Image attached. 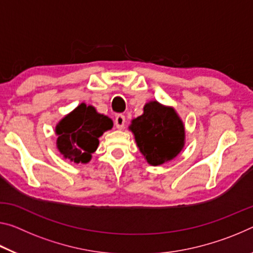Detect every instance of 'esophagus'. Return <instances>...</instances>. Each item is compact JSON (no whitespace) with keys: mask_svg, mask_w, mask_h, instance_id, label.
<instances>
[{"mask_svg":"<svg viewBox=\"0 0 253 253\" xmlns=\"http://www.w3.org/2000/svg\"><path fill=\"white\" fill-rule=\"evenodd\" d=\"M125 123H126V118L125 116L119 114L116 116V119H115V126L117 129H123L124 126H125Z\"/></svg>","mask_w":253,"mask_h":253,"instance_id":"34e87169","label":"esophagus"}]
</instances>
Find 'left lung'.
<instances>
[{
	"instance_id": "obj_1",
	"label": "left lung",
	"mask_w": 253,
	"mask_h": 253,
	"mask_svg": "<svg viewBox=\"0 0 253 253\" xmlns=\"http://www.w3.org/2000/svg\"><path fill=\"white\" fill-rule=\"evenodd\" d=\"M139 152L151 166H161L180 154L186 143V129L173 107L156 100L145 103L143 115L128 127Z\"/></svg>"
}]
</instances>
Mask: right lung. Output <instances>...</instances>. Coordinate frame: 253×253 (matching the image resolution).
Segmentation results:
<instances>
[{"label":"right lung","mask_w":253,"mask_h":253,"mask_svg":"<svg viewBox=\"0 0 253 253\" xmlns=\"http://www.w3.org/2000/svg\"><path fill=\"white\" fill-rule=\"evenodd\" d=\"M112 126L114 123L108 116L82 102L56 125V146L64 159L76 164H86L97 151L100 136Z\"/></svg>","instance_id":"add662e5"}]
</instances>
